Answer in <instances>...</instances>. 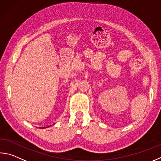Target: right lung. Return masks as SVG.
I'll list each match as a JSON object with an SVG mask.
<instances>
[{
	"mask_svg": "<svg viewBox=\"0 0 161 161\" xmlns=\"http://www.w3.org/2000/svg\"><path fill=\"white\" fill-rule=\"evenodd\" d=\"M49 127H50V126H49ZM43 128H45V127H43Z\"/></svg>",
	"mask_w": 161,
	"mask_h": 161,
	"instance_id": "right-lung-1",
	"label": "right lung"
}]
</instances>
